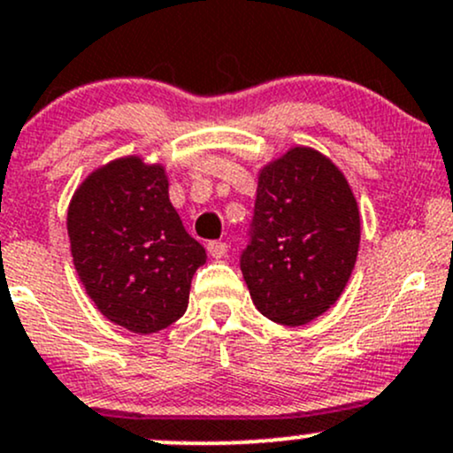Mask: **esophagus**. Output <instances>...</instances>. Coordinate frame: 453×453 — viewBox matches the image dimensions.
<instances>
[{
    "label": "esophagus",
    "instance_id": "obj_1",
    "mask_svg": "<svg viewBox=\"0 0 453 453\" xmlns=\"http://www.w3.org/2000/svg\"><path fill=\"white\" fill-rule=\"evenodd\" d=\"M208 254H211L212 258H226V254H227V242L211 241V242H208Z\"/></svg>",
    "mask_w": 453,
    "mask_h": 453
}]
</instances>
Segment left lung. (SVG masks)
<instances>
[{
	"mask_svg": "<svg viewBox=\"0 0 453 453\" xmlns=\"http://www.w3.org/2000/svg\"><path fill=\"white\" fill-rule=\"evenodd\" d=\"M358 245V203L332 160L293 147L260 171L241 271L266 319L303 326L334 306Z\"/></svg>",
	"mask_w": 453,
	"mask_h": 453,
	"instance_id": "obj_1",
	"label": "left lung"
}]
</instances>
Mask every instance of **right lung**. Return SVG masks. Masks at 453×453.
<instances>
[{
	"mask_svg": "<svg viewBox=\"0 0 453 453\" xmlns=\"http://www.w3.org/2000/svg\"><path fill=\"white\" fill-rule=\"evenodd\" d=\"M73 265L97 311L136 334H154L188 306L206 250L184 230L160 165L136 156L93 171L66 214Z\"/></svg>",
	"mask_w": 453,
	"mask_h": 453,
	"instance_id": "right-lung-1",
	"label": "right lung"
}]
</instances>
